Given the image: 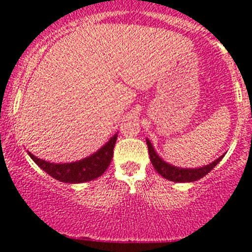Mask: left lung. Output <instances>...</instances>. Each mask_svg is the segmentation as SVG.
I'll return each instance as SVG.
<instances>
[{"label": "left lung", "instance_id": "8db88e82", "mask_svg": "<svg viewBox=\"0 0 252 252\" xmlns=\"http://www.w3.org/2000/svg\"><path fill=\"white\" fill-rule=\"evenodd\" d=\"M146 144H148L149 155H150V160L151 162H153L155 170H157L162 178L171 180V182H179V183H190V182H195V180L201 179L204 175L208 174L209 171L212 170V169L217 165L218 162L221 161L222 158H223V155H222V157L216 159L215 161H212L211 164L201 166V168H179V166L171 165V164L166 162L165 160H162L161 158L158 155V153L155 151L153 144H151L149 139H146Z\"/></svg>", "mask_w": 252, "mask_h": 252}]
</instances>
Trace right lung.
I'll use <instances>...</instances> for the list:
<instances>
[{"instance_id":"right-lung-1","label":"right lung","mask_w":252,"mask_h":252,"mask_svg":"<svg viewBox=\"0 0 252 252\" xmlns=\"http://www.w3.org/2000/svg\"><path fill=\"white\" fill-rule=\"evenodd\" d=\"M116 140H117V133H115L101 149H98L92 155L72 162H50L39 159L29 151L28 154L31 159L34 160L35 164H37L54 179L70 184L86 183V182H91L101 177L108 168L113 158V148H115Z\"/></svg>"}]
</instances>
